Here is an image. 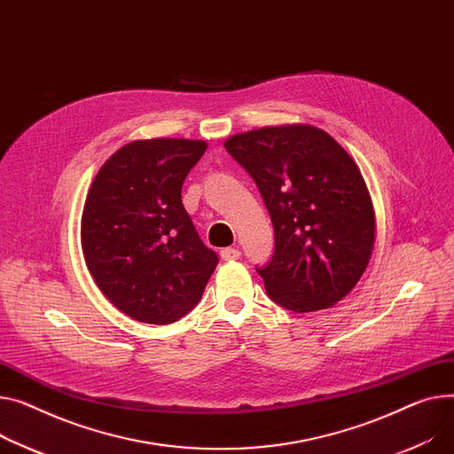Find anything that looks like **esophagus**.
<instances>
[{
	"mask_svg": "<svg viewBox=\"0 0 454 454\" xmlns=\"http://www.w3.org/2000/svg\"><path fill=\"white\" fill-rule=\"evenodd\" d=\"M221 257L224 261H237L240 257V252L237 248H223L221 250Z\"/></svg>",
	"mask_w": 454,
	"mask_h": 454,
	"instance_id": "1",
	"label": "esophagus"
}]
</instances>
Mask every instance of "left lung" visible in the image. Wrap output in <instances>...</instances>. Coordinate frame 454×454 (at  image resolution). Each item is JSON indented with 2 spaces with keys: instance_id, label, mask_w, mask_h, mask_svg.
Here are the masks:
<instances>
[{
  "instance_id": "obj_1",
  "label": "left lung",
  "mask_w": 454,
  "mask_h": 454,
  "mask_svg": "<svg viewBox=\"0 0 454 454\" xmlns=\"http://www.w3.org/2000/svg\"><path fill=\"white\" fill-rule=\"evenodd\" d=\"M224 147L255 180L274 224L276 252L257 268L270 299L299 314L336 305L364 276L376 239L357 164L305 124L239 133Z\"/></svg>"
}]
</instances>
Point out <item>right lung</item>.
Returning a JSON list of instances; mask_svg holds the SVG:
<instances>
[{"label":"right lung","mask_w":454,"mask_h":454,"mask_svg":"<svg viewBox=\"0 0 454 454\" xmlns=\"http://www.w3.org/2000/svg\"><path fill=\"white\" fill-rule=\"evenodd\" d=\"M206 147L186 138L129 142L89 188L80 230L85 264L102 294L137 321L184 317L219 262L180 195Z\"/></svg>","instance_id":"1"}]
</instances>
